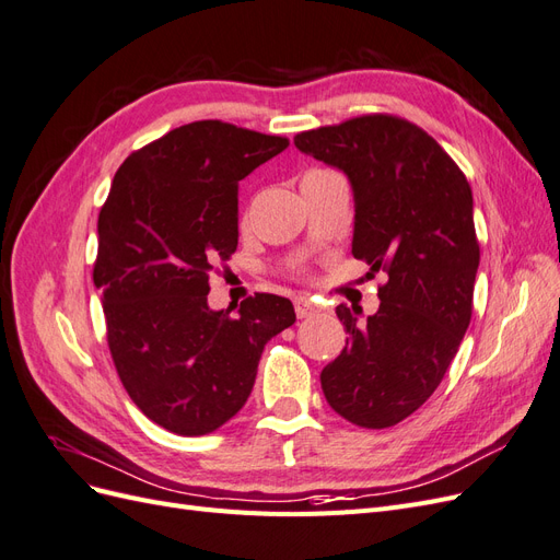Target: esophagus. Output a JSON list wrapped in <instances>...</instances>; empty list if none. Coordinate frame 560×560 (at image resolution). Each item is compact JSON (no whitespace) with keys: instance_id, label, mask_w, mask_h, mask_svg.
<instances>
[{"instance_id":"34e87169","label":"esophagus","mask_w":560,"mask_h":560,"mask_svg":"<svg viewBox=\"0 0 560 560\" xmlns=\"http://www.w3.org/2000/svg\"><path fill=\"white\" fill-rule=\"evenodd\" d=\"M294 311H296L299 317H311L317 311V306L308 296H296L294 299Z\"/></svg>"}]
</instances>
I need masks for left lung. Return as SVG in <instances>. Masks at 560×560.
<instances>
[{"label":"left lung","mask_w":560,"mask_h":560,"mask_svg":"<svg viewBox=\"0 0 560 560\" xmlns=\"http://www.w3.org/2000/svg\"><path fill=\"white\" fill-rule=\"evenodd\" d=\"M294 144L348 175L352 254L387 273L366 322L336 308L348 338L322 369V393L352 425L393 428L430 399L469 327L479 268L469 182L434 138L393 114L299 132Z\"/></svg>","instance_id":"left-lung-1"}]
</instances>
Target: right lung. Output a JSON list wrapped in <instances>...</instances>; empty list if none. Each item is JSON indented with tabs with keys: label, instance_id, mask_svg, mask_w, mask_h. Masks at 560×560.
Wrapping results in <instances>:
<instances>
[{
	"label": "right lung",
	"instance_id": "right-lung-1",
	"mask_svg": "<svg viewBox=\"0 0 560 560\" xmlns=\"http://www.w3.org/2000/svg\"><path fill=\"white\" fill-rule=\"evenodd\" d=\"M290 147L224 121H194L132 151L97 217L116 374L138 409L182 436L222 428L247 401L264 346L294 325L290 299L254 294L210 311V273L238 247V182Z\"/></svg>",
	"mask_w": 560,
	"mask_h": 560
}]
</instances>
